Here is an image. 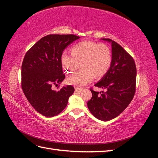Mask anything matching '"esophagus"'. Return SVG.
<instances>
[{
	"label": "esophagus",
	"mask_w": 158,
	"mask_h": 158,
	"mask_svg": "<svg viewBox=\"0 0 158 158\" xmlns=\"http://www.w3.org/2000/svg\"><path fill=\"white\" fill-rule=\"evenodd\" d=\"M82 90H83V89L81 88H79V87H76V88H75V91L76 92H81Z\"/></svg>",
	"instance_id": "34e87169"
}]
</instances>
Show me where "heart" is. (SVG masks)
<instances>
[{
	"mask_svg": "<svg viewBox=\"0 0 158 158\" xmlns=\"http://www.w3.org/2000/svg\"><path fill=\"white\" fill-rule=\"evenodd\" d=\"M71 54L64 53L61 56L63 69L68 73L79 68L81 69L67 79L69 84L83 86L92 81L94 76L101 78L109 72L112 63V53L109 47L104 43L83 41L70 48Z\"/></svg>",
	"mask_w": 158,
	"mask_h": 158,
	"instance_id": "b5f03b06",
	"label": "heart"
}]
</instances>
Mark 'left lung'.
<instances>
[{"label":"left lung","instance_id":"left-lung-1","mask_svg":"<svg viewBox=\"0 0 158 158\" xmlns=\"http://www.w3.org/2000/svg\"><path fill=\"white\" fill-rule=\"evenodd\" d=\"M111 42L112 63L109 72L94 85L106 92H95L88 106L92 115L102 121H109L122 113L132 101L136 92V68L133 58L115 41Z\"/></svg>","mask_w":158,"mask_h":158}]
</instances>
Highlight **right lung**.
<instances>
[{
    "label": "right lung",
    "mask_w": 158,
    "mask_h": 158,
    "mask_svg": "<svg viewBox=\"0 0 158 158\" xmlns=\"http://www.w3.org/2000/svg\"><path fill=\"white\" fill-rule=\"evenodd\" d=\"M79 36L49 35L41 38L26 53L22 64V88L28 102L42 115L52 117L66 108L75 88L63 87L56 92L53 85L65 79L61 56L67 46Z\"/></svg>",
    "instance_id": "add662e5"
}]
</instances>
